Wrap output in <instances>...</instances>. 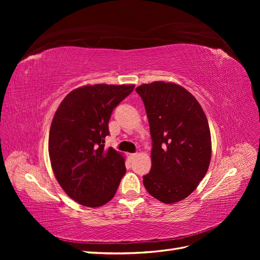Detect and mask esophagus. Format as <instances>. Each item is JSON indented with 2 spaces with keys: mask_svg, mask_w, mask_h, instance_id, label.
Segmentation results:
<instances>
[{
  "mask_svg": "<svg viewBox=\"0 0 260 260\" xmlns=\"http://www.w3.org/2000/svg\"><path fill=\"white\" fill-rule=\"evenodd\" d=\"M136 156H137V154H135V153H133V154H129V157H130V158H135Z\"/></svg>",
  "mask_w": 260,
  "mask_h": 260,
  "instance_id": "34e87169",
  "label": "esophagus"
}]
</instances>
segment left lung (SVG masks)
Masks as SVG:
<instances>
[{"label":"left lung","mask_w":260,"mask_h":260,"mask_svg":"<svg viewBox=\"0 0 260 260\" xmlns=\"http://www.w3.org/2000/svg\"><path fill=\"white\" fill-rule=\"evenodd\" d=\"M142 99L152 137V168L143 184L153 198L174 204L187 198L205 177L211 157L205 113L192 94L172 82L136 89Z\"/></svg>","instance_id":"left-lung-1"}]
</instances>
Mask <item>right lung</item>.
Masks as SVG:
<instances>
[{
	"label": "right lung",
	"mask_w": 260,
	"mask_h": 260,
	"mask_svg": "<svg viewBox=\"0 0 260 260\" xmlns=\"http://www.w3.org/2000/svg\"><path fill=\"white\" fill-rule=\"evenodd\" d=\"M135 84H94L75 89L54 115L49 136L52 169L70 199L86 207L111 201L125 174L124 158L107 149L108 121Z\"/></svg>",
	"instance_id": "add662e5"
}]
</instances>
